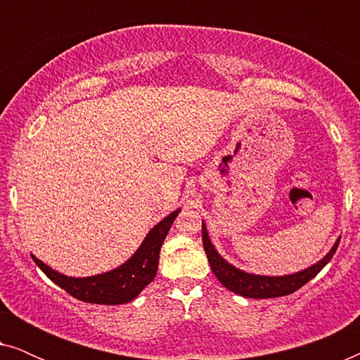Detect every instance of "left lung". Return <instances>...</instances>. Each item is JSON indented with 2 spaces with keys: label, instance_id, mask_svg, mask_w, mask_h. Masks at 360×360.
Returning a JSON list of instances; mask_svg holds the SVG:
<instances>
[{
  "label": "left lung",
  "instance_id": "obj_1",
  "mask_svg": "<svg viewBox=\"0 0 360 360\" xmlns=\"http://www.w3.org/2000/svg\"><path fill=\"white\" fill-rule=\"evenodd\" d=\"M201 234H203V248L206 257H208L214 277L219 280L221 285H224L231 292L240 295L244 298H275L297 292L298 288L308 283L333 259L339 245V240H341V238H338L333 248L329 249V252L323 259H319L316 264L309 265L307 269L287 275H260L245 272V270H240L234 267L233 264H229L216 250L214 244L211 243L205 221L201 223Z\"/></svg>",
  "mask_w": 360,
  "mask_h": 360
}]
</instances>
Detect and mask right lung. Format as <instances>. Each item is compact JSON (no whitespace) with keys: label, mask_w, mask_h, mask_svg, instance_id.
Instances as JSON below:
<instances>
[{"label":"right lung","mask_w":360,"mask_h":360,"mask_svg":"<svg viewBox=\"0 0 360 360\" xmlns=\"http://www.w3.org/2000/svg\"><path fill=\"white\" fill-rule=\"evenodd\" d=\"M180 211V208L172 211L169 216L159 221L147 233L136 252L120 267L108 270V272L90 275V277H68L49 267L34 254H31L32 260L53 283L77 300L96 304L129 303L155 278L160 248Z\"/></svg>","instance_id":"1"}]
</instances>
